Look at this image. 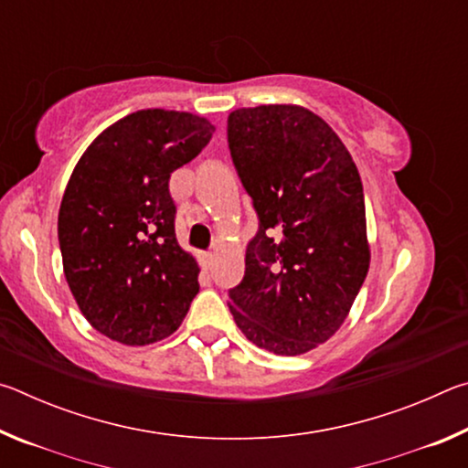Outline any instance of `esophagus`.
I'll use <instances>...</instances> for the list:
<instances>
[{"label": "esophagus", "instance_id": "1", "mask_svg": "<svg viewBox=\"0 0 468 468\" xmlns=\"http://www.w3.org/2000/svg\"><path fill=\"white\" fill-rule=\"evenodd\" d=\"M200 260H202V266L206 268V271H208V268L212 266V262H215V253H210V251L208 253H202Z\"/></svg>", "mask_w": 468, "mask_h": 468}]
</instances>
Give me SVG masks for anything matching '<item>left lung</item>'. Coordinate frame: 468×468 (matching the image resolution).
Returning <instances> with one entry per match:
<instances>
[{
  "label": "left lung",
  "mask_w": 468,
  "mask_h": 468,
  "mask_svg": "<svg viewBox=\"0 0 468 468\" xmlns=\"http://www.w3.org/2000/svg\"><path fill=\"white\" fill-rule=\"evenodd\" d=\"M227 140L258 233L229 289L239 330L264 351L301 355L335 335L369 271L359 171L330 125L297 105L237 109Z\"/></svg>",
  "instance_id": "8db88e82"
}]
</instances>
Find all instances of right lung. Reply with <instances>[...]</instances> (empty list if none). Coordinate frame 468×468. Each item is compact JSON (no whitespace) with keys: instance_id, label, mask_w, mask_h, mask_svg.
<instances>
[{"instance_id":"1","label":"right lung","mask_w":468,"mask_h":468,"mask_svg":"<svg viewBox=\"0 0 468 468\" xmlns=\"http://www.w3.org/2000/svg\"><path fill=\"white\" fill-rule=\"evenodd\" d=\"M215 125L186 111L142 109L101 133L59 206L63 272L84 318L122 345L176 332L200 291L179 248L171 173L208 144Z\"/></svg>"}]
</instances>
